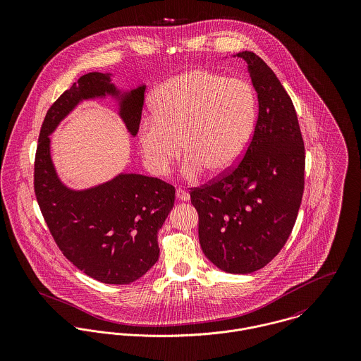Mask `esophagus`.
Segmentation results:
<instances>
[{"instance_id":"esophagus-1","label":"esophagus","mask_w":361,"mask_h":361,"mask_svg":"<svg viewBox=\"0 0 361 361\" xmlns=\"http://www.w3.org/2000/svg\"><path fill=\"white\" fill-rule=\"evenodd\" d=\"M176 197L182 202H189L190 200V195L182 188H176Z\"/></svg>"}]
</instances>
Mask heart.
<instances>
[{
    "label": "heart",
    "instance_id": "b5f03b06",
    "mask_svg": "<svg viewBox=\"0 0 361 361\" xmlns=\"http://www.w3.org/2000/svg\"><path fill=\"white\" fill-rule=\"evenodd\" d=\"M152 108L154 118H145L137 130L146 166L165 175L183 147L188 155L182 172L190 179L204 169L212 175L232 169L245 154L257 119V99L246 80L206 69L164 82Z\"/></svg>",
    "mask_w": 361,
    "mask_h": 361
}]
</instances>
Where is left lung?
<instances>
[{
    "label": "left lung",
    "instance_id": "left-lung-1",
    "mask_svg": "<svg viewBox=\"0 0 361 361\" xmlns=\"http://www.w3.org/2000/svg\"><path fill=\"white\" fill-rule=\"evenodd\" d=\"M247 62L258 116L239 164L190 189L206 257L229 274L265 267L292 233L305 190V143L293 103L272 69L255 52Z\"/></svg>",
    "mask_w": 361,
    "mask_h": 361
}]
</instances>
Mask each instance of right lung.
<instances>
[{"label": "right lung", "mask_w": 361, "mask_h": 361, "mask_svg": "<svg viewBox=\"0 0 361 361\" xmlns=\"http://www.w3.org/2000/svg\"><path fill=\"white\" fill-rule=\"evenodd\" d=\"M146 86L121 98L119 115L135 136L139 130ZM119 92L111 75H83L52 104L42 125L35 159V193L52 238L76 268L109 285H128L158 259L157 233L173 207L175 188L158 178L121 173L86 190L68 189L56 176L50 135L86 99Z\"/></svg>", "instance_id": "right-lung-1"}]
</instances>
